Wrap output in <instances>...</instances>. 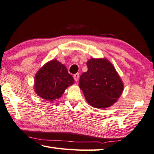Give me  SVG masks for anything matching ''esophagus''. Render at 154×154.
Wrapping results in <instances>:
<instances>
[{
    "mask_svg": "<svg viewBox=\"0 0 154 154\" xmlns=\"http://www.w3.org/2000/svg\"><path fill=\"white\" fill-rule=\"evenodd\" d=\"M73 77H74V79H75V82H77L78 79H79V73L75 74Z\"/></svg>",
    "mask_w": 154,
    "mask_h": 154,
    "instance_id": "1",
    "label": "esophagus"
}]
</instances>
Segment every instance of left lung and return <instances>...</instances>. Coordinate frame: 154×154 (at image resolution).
Segmentation results:
<instances>
[{
  "label": "left lung",
  "mask_w": 154,
  "mask_h": 154,
  "mask_svg": "<svg viewBox=\"0 0 154 154\" xmlns=\"http://www.w3.org/2000/svg\"><path fill=\"white\" fill-rule=\"evenodd\" d=\"M87 66L88 71L81 75L79 83L87 102L94 108L110 107L123 91L119 75L106 58H91Z\"/></svg>",
  "instance_id": "8db88e82"
}]
</instances>
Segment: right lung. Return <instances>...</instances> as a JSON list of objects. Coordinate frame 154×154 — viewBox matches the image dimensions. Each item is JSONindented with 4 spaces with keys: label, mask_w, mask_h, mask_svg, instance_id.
Instances as JSON below:
<instances>
[{
    "label": "right lung",
    "mask_w": 154,
    "mask_h": 154,
    "mask_svg": "<svg viewBox=\"0 0 154 154\" xmlns=\"http://www.w3.org/2000/svg\"><path fill=\"white\" fill-rule=\"evenodd\" d=\"M73 83V77L66 66L57 60H52L35 74L34 89L42 98L52 102L60 98L65 89Z\"/></svg>",
    "instance_id": "1"
}]
</instances>
